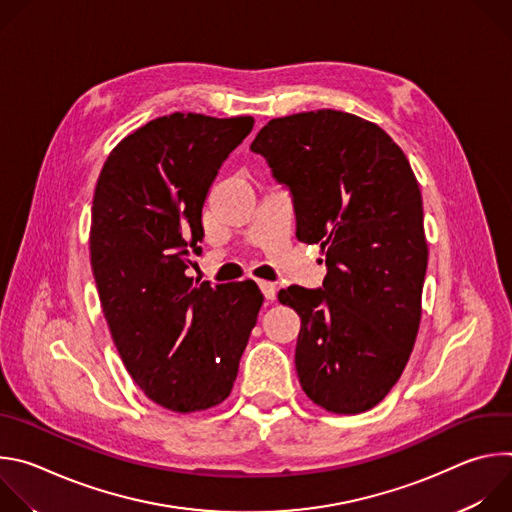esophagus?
<instances>
[{"instance_id": "esophagus-1", "label": "esophagus", "mask_w": 512, "mask_h": 512, "mask_svg": "<svg viewBox=\"0 0 512 512\" xmlns=\"http://www.w3.org/2000/svg\"><path fill=\"white\" fill-rule=\"evenodd\" d=\"M259 289H261V294L265 296L267 302H273V300H275V285H273V283H269V281H259Z\"/></svg>"}]
</instances>
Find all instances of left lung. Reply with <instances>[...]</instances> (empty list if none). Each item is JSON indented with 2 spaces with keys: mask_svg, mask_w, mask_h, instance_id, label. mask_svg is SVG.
Returning <instances> with one entry per match:
<instances>
[{
  "mask_svg": "<svg viewBox=\"0 0 512 512\" xmlns=\"http://www.w3.org/2000/svg\"><path fill=\"white\" fill-rule=\"evenodd\" d=\"M251 150L289 188L298 241L326 253L322 289L277 294L302 320L300 385L326 411H369L399 381L421 322L427 243L415 174L377 123L334 109L271 119Z\"/></svg>",
  "mask_w": 512,
  "mask_h": 512,
  "instance_id": "obj_1",
  "label": "left lung"
}]
</instances>
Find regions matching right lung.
Returning <instances> with one entry per match:
<instances>
[{"label": "right lung", "mask_w": 512, "mask_h": 512, "mask_svg": "<svg viewBox=\"0 0 512 512\" xmlns=\"http://www.w3.org/2000/svg\"><path fill=\"white\" fill-rule=\"evenodd\" d=\"M253 117H158L123 137L97 180L91 267L117 352L158 405L223 403L263 304L253 281L210 285L186 275L200 255L202 206Z\"/></svg>", "instance_id": "1"}]
</instances>
